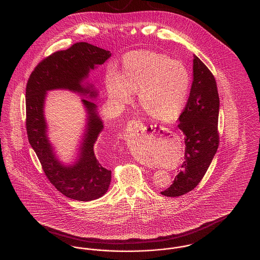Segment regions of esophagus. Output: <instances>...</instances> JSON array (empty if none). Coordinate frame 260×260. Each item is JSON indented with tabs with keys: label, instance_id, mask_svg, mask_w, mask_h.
Returning <instances> with one entry per match:
<instances>
[{
	"label": "esophagus",
	"instance_id": "obj_1",
	"mask_svg": "<svg viewBox=\"0 0 260 260\" xmlns=\"http://www.w3.org/2000/svg\"><path fill=\"white\" fill-rule=\"evenodd\" d=\"M129 125H131V128H132V129L137 131V132L140 131L141 133H144V132L146 131V128H147V126L143 124L142 121L139 120V119H135V120L131 121V122H129ZM150 126H151V128L154 129L156 125H150Z\"/></svg>",
	"mask_w": 260,
	"mask_h": 260
}]
</instances>
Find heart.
Instances as JSON below:
<instances>
[{
    "mask_svg": "<svg viewBox=\"0 0 260 260\" xmlns=\"http://www.w3.org/2000/svg\"><path fill=\"white\" fill-rule=\"evenodd\" d=\"M107 92L118 106L131 102L137 92L139 103L156 119L170 122L185 106L190 75L185 66L168 56L148 50L127 53L119 74L111 71L106 80Z\"/></svg>",
    "mask_w": 260,
    "mask_h": 260,
    "instance_id": "obj_1",
    "label": "heart"
}]
</instances>
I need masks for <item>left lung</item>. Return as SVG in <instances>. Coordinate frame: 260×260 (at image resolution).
<instances>
[{"label":"left lung","instance_id":"8db88e82","mask_svg":"<svg viewBox=\"0 0 260 260\" xmlns=\"http://www.w3.org/2000/svg\"><path fill=\"white\" fill-rule=\"evenodd\" d=\"M218 113L219 96L214 76L194 55L190 95L178 119V128L184 135V161L173 184L161 191V195L179 197L200 183L219 145Z\"/></svg>","mask_w":260,"mask_h":260}]
</instances>
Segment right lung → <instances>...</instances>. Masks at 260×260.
Instances as JSON below:
<instances>
[{
	"label": "right lung",
	"mask_w": 260,
	"mask_h": 260,
	"mask_svg": "<svg viewBox=\"0 0 260 260\" xmlns=\"http://www.w3.org/2000/svg\"><path fill=\"white\" fill-rule=\"evenodd\" d=\"M111 56L103 50L85 42L76 43L65 50L56 51L40 62L31 73L26 86V129L30 145L35 151L43 171L50 183L67 198L92 201L103 196L111 182V171L98 160L93 146L103 123L98 106L82 99L87 113L86 133L74 164L65 166L56 158L47 135L44 104L47 91L69 89L83 95L96 98L92 86H83L90 70Z\"/></svg>",
	"instance_id": "add662e5"
}]
</instances>
